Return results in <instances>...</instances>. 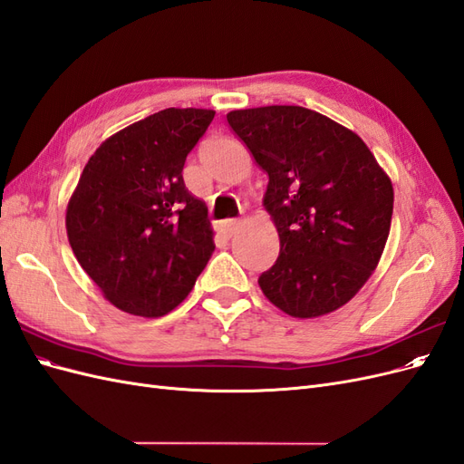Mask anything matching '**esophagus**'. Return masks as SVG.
<instances>
[{"instance_id":"1","label":"esophagus","mask_w":464,"mask_h":464,"mask_svg":"<svg viewBox=\"0 0 464 464\" xmlns=\"http://www.w3.org/2000/svg\"><path fill=\"white\" fill-rule=\"evenodd\" d=\"M237 227H240V220H237V218H228V220H224V222L220 224V230H222L224 236L230 237V236H234V232L237 230Z\"/></svg>"}]
</instances>
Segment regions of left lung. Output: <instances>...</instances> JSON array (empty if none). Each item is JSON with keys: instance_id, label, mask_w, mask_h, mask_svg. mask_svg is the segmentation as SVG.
Returning <instances> with one entry per match:
<instances>
[{"instance_id": "left-lung-1", "label": "left lung", "mask_w": 464, "mask_h": 464, "mask_svg": "<svg viewBox=\"0 0 464 464\" xmlns=\"http://www.w3.org/2000/svg\"><path fill=\"white\" fill-rule=\"evenodd\" d=\"M227 120L269 176L263 207L280 254L259 286L292 317L327 315L353 300L382 259L392 184L368 145L302 106L232 110Z\"/></svg>"}]
</instances>
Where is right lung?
Wrapping results in <instances>:
<instances>
[{"instance_id": "obj_1", "label": "right lung", "mask_w": 464, "mask_h": 464, "mask_svg": "<svg viewBox=\"0 0 464 464\" xmlns=\"http://www.w3.org/2000/svg\"><path fill=\"white\" fill-rule=\"evenodd\" d=\"M213 118V110L166 108L128 125L94 150L69 198V246L125 314H170L213 256L207 205L181 176Z\"/></svg>"}]
</instances>
